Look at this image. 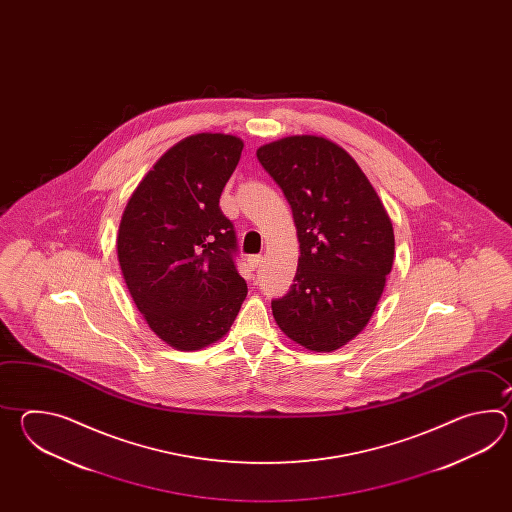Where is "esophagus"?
I'll list each match as a JSON object with an SVG mask.
<instances>
[{
  "label": "esophagus",
  "mask_w": 512,
  "mask_h": 512,
  "mask_svg": "<svg viewBox=\"0 0 512 512\" xmlns=\"http://www.w3.org/2000/svg\"><path fill=\"white\" fill-rule=\"evenodd\" d=\"M261 261H263V256L261 254H254L249 258V265H251L252 269H258L261 265Z\"/></svg>",
  "instance_id": "34e87169"
}]
</instances>
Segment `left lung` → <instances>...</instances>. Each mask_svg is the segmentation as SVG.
Segmentation results:
<instances>
[{"label":"left lung","instance_id":"1","mask_svg":"<svg viewBox=\"0 0 512 512\" xmlns=\"http://www.w3.org/2000/svg\"><path fill=\"white\" fill-rule=\"evenodd\" d=\"M256 155L291 205L300 243L294 283L272 300V315L300 346L333 351L359 335L381 298L395 252L392 221L335 142L287 137Z\"/></svg>","mask_w":512,"mask_h":512}]
</instances>
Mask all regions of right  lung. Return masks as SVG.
I'll list each match as a JSON object with an SVG mask.
<instances>
[{
	"instance_id": "add662e5",
	"label": "right lung",
	"mask_w": 512,
	"mask_h": 512,
	"mask_svg": "<svg viewBox=\"0 0 512 512\" xmlns=\"http://www.w3.org/2000/svg\"><path fill=\"white\" fill-rule=\"evenodd\" d=\"M241 150L232 135L188 137L155 163L122 214L124 282L153 333L177 349L223 337L247 296L236 230L219 208Z\"/></svg>"
}]
</instances>
